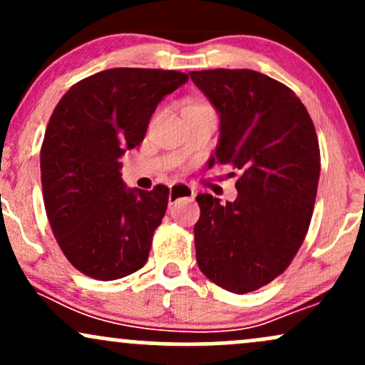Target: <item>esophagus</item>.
Wrapping results in <instances>:
<instances>
[{
	"mask_svg": "<svg viewBox=\"0 0 365 365\" xmlns=\"http://www.w3.org/2000/svg\"><path fill=\"white\" fill-rule=\"evenodd\" d=\"M194 195H195L194 188L187 185V183H175V185H170V195H168L170 204L177 202L180 199H192Z\"/></svg>",
	"mask_w": 365,
	"mask_h": 365,
	"instance_id": "obj_1",
	"label": "esophagus"
}]
</instances>
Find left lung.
Returning a JSON list of instances; mask_svg holds the SVG:
<instances>
[{"mask_svg": "<svg viewBox=\"0 0 365 365\" xmlns=\"http://www.w3.org/2000/svg\"><path fill=\"white\" fill-rule=\"evenodd\" d=\"M190 78L220 113L215 163L240 170L238 197H195L199 269L217 287L249 293L271 283L299 252L316 202L319 142L290 87L254 70H202Z\"/></svg>", "mask_w": 365, "mask_h": 365, "instance_id": "1", "label": "left lung"}]
</instances>
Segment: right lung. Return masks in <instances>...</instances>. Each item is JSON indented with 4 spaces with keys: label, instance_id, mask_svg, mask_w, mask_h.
<instances>
[{
    "label": "right lung",
    "instance_id": "obj_1",
    "mask_svg": "<svg viewBox=\"0 0 365 365\" xmlns=\"http://www.w3.org/2000/svg\"><path fill=\"white\" fill-rule=\"evenodd\" d=\"M187 81L175 70H104L54 108L41 148L44 207L65 257L86 276L111 282L148 262L170 188L130 190L120 158L140 145L159 101Z\"/></svg>",
    "mask_w": 365,
    "mask_h": 365
}]
</instances>
